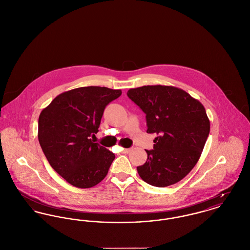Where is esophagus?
I'll use <instances>...</instances> for the list:
<instances>
[{"mask_svg": "<svg viewBox=\"0 0 250 250\" xmlns=\"http://www.w3.org/2000/svg\"><path fill=\"white\" fill-rule=\"evenodd\" d=\"M131 150H132L131 148H125V149L123 150V153H124V154H128Z\"/></svg>", "mask_w": 250, "mask_h": 250, "instance_id": "esophagus-1", "label": "esophagus"}]
</instances>
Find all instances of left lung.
<instances>
[{
  "instance_id": "obj_1",
  "label": "left lung",
  "mask_w": 250,
  "mask_h": 250,
  "mask_svg": "<svg viewBox=\"0 0 250 250\" xmlns=\"http://www.w3.org/2000/svg\"><path fill=\"white\" fill-rule=\"evenodd\" d=\"M127 96L145 113L147 133L156 134L154 149L137 171L144 181L167 187L180 181L198 162L209 133L203 104L181 88L144 86Z\"/></svg>"
}]
</instances>
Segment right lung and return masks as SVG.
<instances>
[{
  "label": "right lung",
  "mask_w": 250,
  "mask_h": 250,
  "mask_svg": "<svg viewBox=\"0 0 250 250\" xmlns=\"http://www.w3.org/2000/svg\"><path fill=\"white\" fill-rule=\"evenodd\" d=\"M121 89L82 87L63 92L42 111L39 142L52 168L77 188H90L107 175L115 155L93 143L105 106Z\"/></svg>",
  "instance_id": "1"
}]
</instances>
